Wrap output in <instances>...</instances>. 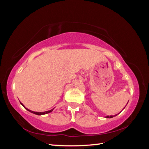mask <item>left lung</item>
Returning <instances> with one entry per match:
<instances>
[{
  "instance_id": "obj_1",
  "label": "left lung",
  "mask_w": 149,
  "mask_h": 149,
  "mask_svg": "<svg viewBox=\"0 0 149 149\" xmlns=\"http://www.w3.org/2000/svg\"><path fill=\"white\" fill-rule=\"evenodd\" d=\"M127 103H128V102H127ZM117 115V114H116V115H115V116H107L105 117H106V118H112V117H113L114 116H116Z\"/></svg>"
}]
</instances>
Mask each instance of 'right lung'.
Segmentation results:
<instances>
[{
  "label": "right lung",
  "mask_w": 149,
  "mask_h": 149,
  "mask_svg": "<svg viewBox=\"0 0 149 149\" xmlns=\"http://www.w3.org/2000/svg\"><path fill=\"white\" fill-rule=\"evenodd\" d=\"M20 103L21 104H22V105H23V107H24V108H25L26 110H27L28 111H29L30 112H32V113H35V114H36V115H44V114H46V113H50V112H51L52 111H53V109H51V110H48V111H46V112H33V111H32V110H29V109H28L27 108H26V107L24 106V105L22 103H21L20 102Z\"/></svg>",
  "instance_id": "1"
}]
</instances>
